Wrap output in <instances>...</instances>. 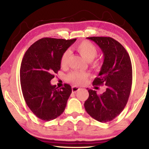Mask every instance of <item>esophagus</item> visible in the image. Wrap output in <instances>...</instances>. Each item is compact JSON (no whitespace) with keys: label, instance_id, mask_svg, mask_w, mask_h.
Returning <instances> with one entry per match:
<instances>
[{"label":"esophagus","instance_id":"34e87169","mask_svg":"<svg viewBox=\"0 0 149 149\" xmlns=\"http://www.w3.org/2000/svg\"><path fill=\"white\" fill-rule=\"evenodd\" d=\"M80 88H79V87H77V86H72V93H76L77 91H78Z\"/></svg>","mask_w":149,"mask_h":149}]
</instances>
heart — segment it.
Wrapping results in <instances>:
<instances>
[{
    "instance_id": "heart-1",
    "label": "heart",
    "mask_w": 149,
    "mask_h": 149,
    "mask_svg": "<svg viewBox=\"0 0 149 149\" xmlns=\"http://www.w3.org/2000/svg\"><path fill=\"white\" fill-rule=\"evenodd\" d=\"M76 49L85 60L91 62V65L94 68L99 66L97 61H92L97 54V49L94 45L87 40H83L76 46ZM70 56V52L66 51L63 53L60 59V64L62 66H65L68 63ZM89 77V73L85 71H72L68 75V79L71 82L77 85L83 84Z\"/></svg>"
}]
</instances>
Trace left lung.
<instances>
[{
    "label": "left lung",
    "instance_id": "obj_1",
    "mask_svg": "<svg viewBox=\"0 0 149 149\" xmlns=\"http://www.w3.org/2000/svg\"><path fill=\"white\" fill-rule=\"evenodd\" d=\"M87 38L95 42L103 53L102 66L93 85H105L106 91L97 94L96 91L87 89L89 97L84 107L91 117L106 123L117 117L127 102L132 82L131 60L125 49L113 38Z\"/></svg>",
    "mask_w": 149,
    "mask_h": 149
}]
</instances>
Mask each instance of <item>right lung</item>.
<instances>
[{
    "label": "right lung",
    "mask_w": 149,
    "mask_h": 149,
    "mask_svg": "<svg viewBox=\"0 0 149 149\" xmlns=\"http://www.w3.org/2000/svg\"><path fill=\"white\" fill-rule=\"evenodd\" d=\"M77 38H42L28 48L20 67V82L26 104L32 113L45 121L59 117L66 107L72 88L65 84L60 89L51 84L60 70V59Z\"/></svg>",
    "instance_id": "1"
}]
</instances>
